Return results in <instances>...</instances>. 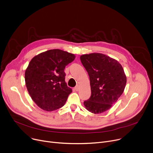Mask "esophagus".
Masks as SVG:
<instances>
[{"label":"esophagus","instance_id":"34e87169","mask_svg":"<svg viewBox=\"0 0 153 153\" xmlns=\"http://www.w3.org/2000/svg\"><path fill=\"white\" fill-rule=\"evenodd\" d=\"M79 89V85H76V86L75 87V88H74V89L76 90V91H78Z\"/></svg>","mask_w":153,"mask_h":153}]
</instances>
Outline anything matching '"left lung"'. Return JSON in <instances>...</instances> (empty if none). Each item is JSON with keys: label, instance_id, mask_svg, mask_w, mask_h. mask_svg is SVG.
Returning <instances> with one entry per match:
<instances>
[{"label": "left lung", "instance_id": "1", "mask_svg": "<svg viewBox=\"0 0 153 153\" xmlns=\"http://www.w3.org/2000/svg\"><path fill=\"white\" fill-rule=\"evenodd\" d=\"M90 78L91 96L84 105L94 114L109 110L123 94L126 84L123 68L116 59L102 53L80 56Z\"/></svg>", "mask_w": 153, "mask_h": 153}]
</instances>
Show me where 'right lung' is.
<instances>
[{
    "instance_id": "right-lung-1",
    "label": "right lung",
    "mask_w": 153,
    "mask_h": 153,
    "mask_svg": "<svg viewBox=\"0 0 153 153\" xmlns=\"http://www.w3.org/2000/svg\"><path fill=\"white\" fill-rule=\"evenodd\" d=\"M76 58L59 49L38 54L31 59L25 72L31 98L42 110L51 111L64 106L72 89L65 82V67Z\"/></svg>"
}]
</instances>
